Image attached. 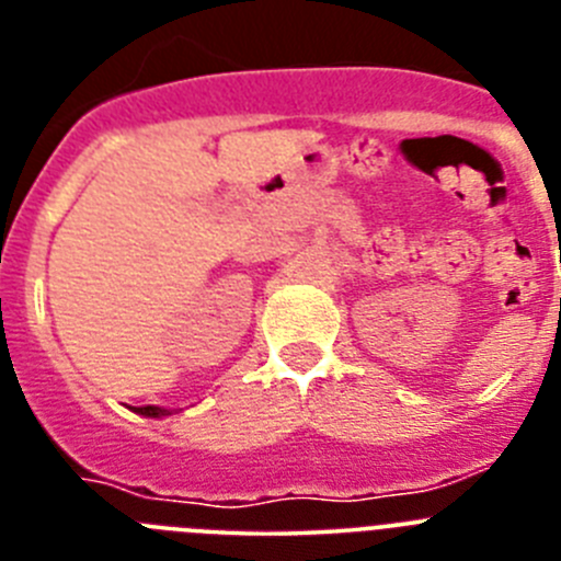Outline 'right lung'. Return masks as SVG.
<instances>
[{
    "mask_svg": "<svg viewBox=\"0 0 561 561\" xmlns=\"http://www.w3.org/2000/svg\"><path fill=\"white\" fill-rule=\"evenodd\" d=\"M134 413L148 415V419H162V415H171L165 408H153V404H146V408H134Z\"/></svg>",
    "mask_w": 561,
    "mask_h": 561,
    "instance_id": "add662e5",
    "label": "right lung"
}]
</instances>
